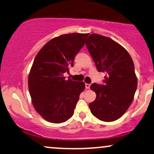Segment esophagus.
I'll return each mask as SVG.
<instances>
[{
    "label": "esophagus",
    "instance_id": "34e87169",
    "mask_svg": "<svg viewBox=\"0 0 154 154\" xmlns=\"http://www.w3.org/2000/svg\"><path fill=\"white\" fill-rule=\"evenodd\" d=\"M85 87H86V89L90 88V84H85Z\"/></svg>",
    "mask_w": 154,
    "mask_h": 154
}]
</instances>
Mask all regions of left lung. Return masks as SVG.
Returning <instances> with one entry per match:
<instances>
[{
	"label": "left lung",
	"mask_w": 154,
	"mask_h": 154,
	"mask_svg": "<svg viewBox=\"0 0 154 154\" xmlns=\"http://www.w3.org/2000/svg\"><path fill=\"white\" fill-rule=\"evenodd\" d=\"M99 72L106 73L104 85L92 84L96 100L89 103L91 114L103 122H114L129 109L137 88V78L131 56L112 39L91 34L86 42Z\"/></svg>",
	"instance_id": "1"
}]
</instances>
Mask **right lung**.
Returning a JSON list of instances; mask_svg holds the SVG:
<instances>
[{"mask_svg": "<svg viewBox=\"0 0 154 154\" xmlns=\"http://www.w3.org/2000/svg\"><path fill=\"white\" fill-rule=\"evenodd\" d=\"M89 33L62 35L48 41L35 58L28 88L36 112L48 122L60 124L72 116L84 82L66 80L64 73L73 67L75 55Z\"/></svg>", "mask_w": 154, "mask_h": 154, "instance_id": "1", "label": "right lung"}]
</instances>
